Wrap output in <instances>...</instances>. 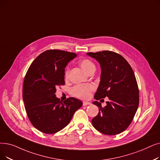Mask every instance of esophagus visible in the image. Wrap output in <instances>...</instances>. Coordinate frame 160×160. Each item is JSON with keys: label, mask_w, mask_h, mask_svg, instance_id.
<instances>
[{"label": "esophagus", "mask_w": 160, "mask_h": 160, "mask_svg": "<svg viewBox=\"0 0 160 160\" xmlns=\"http://www.w3.org/2000/svg\"><path fill=\"white\" fill-rule=\"evenodd\" d=\"M90 103L89 102H86V101H84L83 102V106H87V105H90Z\"/></svg>", "instance_id": "esophagus-1"}]
</instances>
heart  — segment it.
Segmentation results:
<instances>
[{
    "mask_svg": "<svg viewBox=\"0 0 160 160\" xmlns=\"http://www.w3.org/2000/svg\"><path fill=\"white\" fill-rule=\"evenodd\" d=\"M79 65L86 74H89L95 70V66L92 61L88 59H82L79 61ZM68 70H66L65 77L66 79L68 77ZM94 90V86L92 84H84L76 86L71 89L72 95L82 99H87L90 97L92 92Z\"/></svg>",
    "mask_w": 160,
    "mask_h": 160,
    "instance_id": "obj_1",
    "label": "heart"
}]
</instances>
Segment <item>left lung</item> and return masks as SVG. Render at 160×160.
I'll use <instances>...</instances> for the list:
<instances>
[{"label":"left lung","mask_w":160,"mask_h":160,"mask_svg":"<svg viewBox=\"0 0 160 160\" xmlns=\"http://www.w3.org/2000/svg\"><path fill=\"white\" fill-rule=\"evenodd\" d=\"M98 61L101 68L100 82L94 95L96 100L108 97L102 108L93 102L99 113L92 119L93 126L101 133L114 135L126 130L133 120L139 103V92L135 76L122 55L110 51L87 53Z\"/></svg>","instance_id":"left-lung-1"}]
</instances>
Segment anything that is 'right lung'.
Segmentation results:
<instances>
[{
    "label": "right lung",
    "instance_id": "1",
    "mask_svg": "<svg viewBox=\"0 0 160 160\" xmlns=\"http://www.w3.org/2000/svg\"><path fill=\"white\" fill-rule=\"evenodd\" d=\"M77 55L58 50L40 54L27 72L23 99L32 126L47 134L55 133L71 122L82 102L74 97L61 101L55 95L56 87L65 84V68Z\"/></svg>",
    "mask_w": 160,
    "mask_h": 160
}]
</instances>
